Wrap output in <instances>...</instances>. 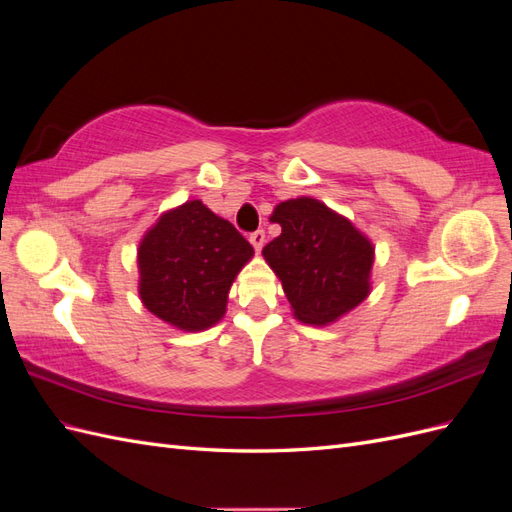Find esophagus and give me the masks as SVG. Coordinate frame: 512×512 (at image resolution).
Instances as JSON below:
<instances>
[{"instance_id":"1","label":"esophagus","mask_w":512,"mask_h":512,"mask_svg":"<svg viewBox=\"0 0 512 512\" xmlns=\"http://www.w3.org/2000/svg\"><path fill=\"white\" fill-rule=\"evenodd\" d=\"M265 241H267L265 230H256V232H252V235H250V243L254 245L256 252L262 250V245H265Z\"/></svg>"}]
</instances>
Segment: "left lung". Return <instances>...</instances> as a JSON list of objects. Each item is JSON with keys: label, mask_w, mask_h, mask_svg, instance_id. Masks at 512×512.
<instances>
[{"label": "left lung", "mask_w": 512, "mask_h": 512, "mask_svg": "<svg viewBox=\"0 0 512 512\" xmlns=\"http://www.w3.org/2000/svg\"><path fill=\"white\" fill-rule=\"evenodd\" d=\"M271 222L282 235L262 256L282 280L294 318L324 327L367 299L374 245L344 215L301 196L277 205Z\"/></svg>", "instance_id": "1"}]
</instances>
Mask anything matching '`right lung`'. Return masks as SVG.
<instances>
[{"label":"right lung","instance_id":"add662e5","mask_svg":"<svg viewBox=\"0 0 512 512\" xmlns=\"http://www.w3.org/2000/svg\"><path fill=\"white\" fill-rule=\"evenodd\" d=\"M254 247L200 200L166 211L138 245V294L151 314L181 331L222 320L237 273Z\"/></svg>","mask_w":512,"mask_h":512}]
</instances>
